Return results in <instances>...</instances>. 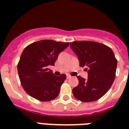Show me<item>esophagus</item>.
Segmentation results:
<instances>
[{
  "label": "esophagus",
  "instance_id": "esophagus-1",
  "mask_svg": "<svg viewBox=\"0 0 129 129\" xmlns=\"http://www.w3.org/2000/svg\"><path fill=\"white\" fill-rule=\"evenodd\" d=\"M71 77V76L70 75H67V79H70Z\"/></svg>",
  "mask_w": 129,
  "mask_h": 129
}]
</instances>
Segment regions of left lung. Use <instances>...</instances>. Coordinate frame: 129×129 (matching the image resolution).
<instances>
[{
	"label": "left lung",
	"instance_id": "1",
	"mask_svg": "<svg viewBox=\"0 0 129 129\" xmlns=\"http://www.w3.org/2000/svg\"><path fill=\"white\" fill-rule=\"evenodd\" d=\"M70 45L79 66L88 68L87 79L77 76L79 84L73 89L74 97L83 102L99 100L108 92L115 78L117 61L113 52L104 44L89 41H73Z\"/></svg>",
	"mask_w": 129,
	"mask_h": 129
}]
</instances>
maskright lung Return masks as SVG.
I'll list each match as a JSON object with an SVG mask.
<instances>
[{"mask_svg":"<svg viewBox=\"0 0 129 129\" xmlns=\"http://www.w3.org/2000/svg\"><path fill=\"white\" fill-rule=\"evenodd\" d=\"M68 42L42 40L24 49L18 63V76L25 91L34 99L48 102L55 99L66 79L55 76L48 68L54 66L58 56L69 45Z\"/></svg>","mask_w":129,"mask_h":129,"instance_id":"obj_1","label":"right lung"}]
</instances>
